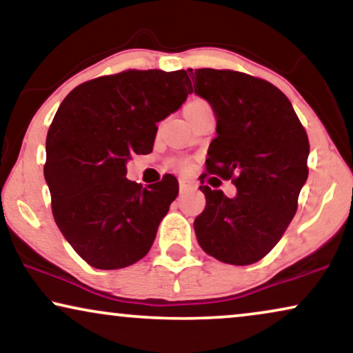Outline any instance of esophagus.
Masks as SVG:
<instances>
[{
	"mask_svg": "<svg viewBox=\"0 0 353 353\" xmlns=\"http://www.w3.org/2000/svg\"><path fill=\"white\" fill-rule=\"evenodd\" d=\"M192 188H194V185H192L191 181L185 180V178H180V194H185L188 190H192Z\"/></svg>",
	"mask_w": 353,
	"mask_h": 353,
	"instance_id": "esophagus-1",
	"label": "esophagus"
}]
</instances>
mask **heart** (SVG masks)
Wrapping results in <instances>:
<instances>
[{
	"mask_svg": "<svg viewBox=\"0 0 353 353\" xmlns=\"http://www.w3.org/2000/svg\"><path fill=\"white\" fill-rule=\"evenodd\" d=\"M201 103H202V101H197V99H196V101H191V103L186 104V108H191V105H196V104H201ZM186 108H185V109H186Z\"/></svg>",
	"mask_w": 353,
	"mask_h": 353,
	"instance_id": "b5f03b06",
	"label": "heart"
}]
</instances>
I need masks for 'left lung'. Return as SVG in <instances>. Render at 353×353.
<instances>
[{
    "instance_id": "left-lung-1",
    "label": "left lung",
    "mask_w": 353,
    "mask_h": 353,
    "mask_svg": "<svg viewBox=\"0 0 353 353\" xmlns=\"http://www.w3.org/2000/svg\"><path fill=\"white\" fill-rule=\"evenodd\" d=\"M188 72L191 91L216 117L207 170L238 190L226 197L199 186L205 209L194 220L197 243L220 262L255 263L278 244L296 215L308 176L307 133L291 101L268 81L234 70Z\"/></svg>"
}]
</instances>
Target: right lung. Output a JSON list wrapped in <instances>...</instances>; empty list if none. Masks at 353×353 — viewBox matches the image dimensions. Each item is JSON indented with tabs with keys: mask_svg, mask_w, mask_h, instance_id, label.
I'll use <instances>...</instances> for the list:
<instances>
[{
	"mask_svg": "<svg viewBox=\"0 0 353 353\" xmlns=\"http://www.w3.org/2000/svg\"><path fill=\"white\" fill-rule=\"evenodd\" d=\"M185 70H125L85 81L62 101L46 137L52 215L75 252L99 270L137 263L178 196V180L130 181L132 154L152 151L157 122L185 103Z\"/></svg>",
	"mask_w": 353,
	"mask_h": 353,
	"instance_id": "add662e5",
	"label": "right lung"
}]
</instances>
